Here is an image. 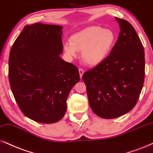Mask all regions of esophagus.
<instances>
[{
	"label": "esophagus",
	"instance_id": "obj_1",
	"mask_svg": "<svg viewBox=\"0 0 153 153\" xmlns=\"http://www.w3.org/2000/svg\"><path fill=\"white\" fill-rule=\"evenodd\" d=\"M79 73H80V78H82L83 73H84V71H83L82 68H79Z\"/></svg>",
	"mask_w": 153,
	"mask_h": 153
}]
</instances>
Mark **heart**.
Returning <instances> with one entry per match:
<instances>
[{
    "instance_id": "heart-1",
    "label": "heart",
    "mask_w": 153,
    "mask_h": 153,
    "mask_svg": "<svg viewBox=\"0 0 153 153\" xmlns=\"http://www.w3.org/2000/svg\"><path fill=\"white\" fill-rule=\"evenodd\" d=\"M116 42L113 31L99 26H92L77 32L70 42L63 45V49L70 56L82 52V61L87 65H97L108 56Z\"/></svg>"
}]
</instances>
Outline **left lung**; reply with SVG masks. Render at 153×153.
Here are the masks:
<instances>
[{"mask_svg": "<svg viewBox=\"0 0 153 153\" xmlns=\"http://www.w3.org/2000/svg\"><path fill=\"white\" fill-rule=\"evenodd\" d=\"M116 20L121 31L110 54L82 75L91 109L103 119H114L130 111L144 83L143 46L128 21Z\"/></svg>", "mask_w": 153, "mask_h": 153, "instance_id": "1", "label": "left lung"}]
</instances>
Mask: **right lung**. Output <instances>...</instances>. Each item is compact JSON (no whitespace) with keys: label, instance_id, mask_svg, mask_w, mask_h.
Returning a JSON list of instances; mask_svg holds the SVG:
<instances>
[{"label":"right lung","instance_id":"obj_1","mask_svg":"<svg viewBox=\"0 0 153 153\" xmlns=\"http://www.w3.org/2000/svg\"><path fill=\"white\" fill-rule=\"evenodd\" d=\"M62 27L26 25L9 56L11 90L25 116L39 123H53L66 111L71 89L80 80L78 68L60 57Z\"/></svg>","mask_w":153,"mask_h":153}]
</instances>
